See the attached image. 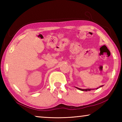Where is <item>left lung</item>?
I'll list each match as a JSON object with an SVG mask.
<instances>
[{"instance_id": "8db88e82", "label": "left lung", "mask_w": 122, "mask_h": 122, "mask_svg": "<svg viewBox=\"0 0 122 122\" xmlns=\"http://www.w3.org/2000/svg\"><path fill=\"white\" fill-rule=\"evenodd\" d=\"M101 86H100V87H101ZM76 88H77L78 89H80V90H82V91H86H86H90V90H94V89H80V88H77V87H76ZM100 88V87H99ZM96 88V89H97L98 88Z\"/></svg>"}]
</instances>
